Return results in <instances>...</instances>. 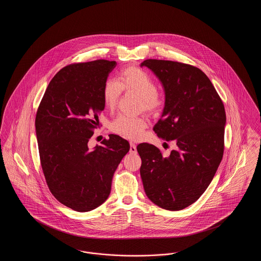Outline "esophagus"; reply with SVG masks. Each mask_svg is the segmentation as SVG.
<instances>
[{"instance_id":"1","label":"esophagus","mask_w":261,"mask_h":261,"mask_svg":"<svg viewBox=\"0 0 261 261\" xmlns=\"http://www.w3.org/2000/svg\"><path fill=\"white\" fill-rule=\"evenodd\" d=\"M130 152L131 153H136L137 152V148H136V145L134 144V143H130Z\"/></svg>"}]
</instances>
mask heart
<instances>
[{
	"mask_svg": "<svg viewBox=\"0 0 261 261\" xmlns=\"http://www.w3.org/2000/svg\"><path fill=\"white\" fill-rule=\"evenodd\" d=\"M121 90L140 96V108L146 112H158L163 106L162 96L156 92L158 88L152 78L140 67L128 66L121 70L117 81H107L102 88V99L109 111H114L121 96ZM148 121L144 116L118 115L112 121V131L130 140H138L143 136Z\"/></svg>",
	"mask_w": 261,
	"mask_h": 261,
	"instance_id": "heart-1",
	"label": "heart"
}]
</instances>
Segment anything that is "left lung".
<instances>
[{
  "instance_id": "1",
  "label": "left lung",
  "mask_w": 261,
  "mask_h": 261,
  "mask_svg": "<svg viewBox=\"0 0 261 261\" xmlns=\"http://www.w3.org/2000/svg\"><path fill=\"white\" fill-rule=\"evenodd\" d=\"M141 66L159 78L165 95L162 116L153 131L177 145L168 156L153 145H138L143 185L154 204L181 211L204 193L223 158V102L198 67L159 60H146Z\"/></svg>"
}]
</instances>
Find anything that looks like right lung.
I'll use <instances>...</instances> for the list:
<instances>
[{"mask_svg":"<svg viewBox=\"0 0 261 261\" xmlns=\"http://www.w3.org/2000/svg\"><path fill=\"white\" fill-rule=\"evenodd\" d=\"M115 65L99 60L63 67L50 80L36 114L39 154L50 193L79 212L107 200L113 174L130 149L128 141L113 134L101 146L88 147L105 109L102 88Z\"/></svg>","mask_w":261,"mask_h":261,"instance_id":"1","label":"right lung"}]
</instances>
